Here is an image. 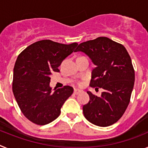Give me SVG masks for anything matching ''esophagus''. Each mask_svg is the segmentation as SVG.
I'll list each match as a JSON object with an SVG mask.
<instances>
[{"label":"esophagus","instance_id":"obj_1","mask_svg":"<svg viewBox=\"0 0 148 148\" xmlns=\"http://www.w3.org/2000/svg\"><path fill=\"white\" fill-rule=\"evenodd\" d=\"M81 92H82V90H78V89H75L74 90V94H75V95H78V94L81 93Z\"/></svg>","mask_w":148,"mask_h":148}]
</instances>
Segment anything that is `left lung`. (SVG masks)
Listing matches in <instances>:
<instances>
[{"label": "left lung", "mask_w": 148, "mask_h": 148, "mask_svg": "<svg viewBox=\"0 0 148 148\" xmlns=\"http://www.w3.org/2000/svg\"><path fill=\"white\" fill-rule=\"evenodd\" d=\"M75 52L87 55L95 65L90 85L104 90L100 96L87 91L90 101L83 106L84 115L97 126L113 125L126 110L134 86L135 72L127 51L108 38L99 37L80 44Z\"/></svg>", "instance_id": "obj_1"}]
</instances>
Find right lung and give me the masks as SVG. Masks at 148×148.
I'll list each match as a JSON object with an SVG mask.
<instances>
[{"label":"right lung","instance_id":"1","mask_svg":"<svg viewBox=\"0 0 148 148\" xmlns=\"http://www.w3.org/2000/svg\"><path fill=\"white\" fill-rule=\"evenodd\" d=\"M77 45L42 40L18 56L13 70V94L23 114L32 122L44 125L54 121L73 94L70 86L53 92L49 83L52 73L59 72L58 66Z\"/></svg>","mask_w":148,"mask_h":148}]
</instances>
